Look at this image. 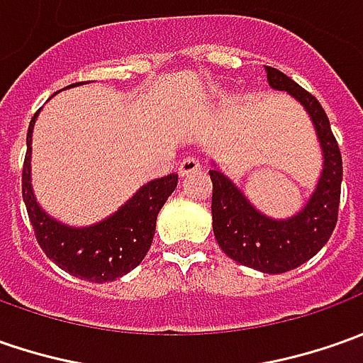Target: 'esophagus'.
<instances>
[{"instance_id":"esophagus-1","label":"esophagus","mask_w":363,"mask_h":363,"mask_svg":"<svg viewBox=\"0 0 363 363\" xmlns=\"http://www.w3.org/2000/svg\"><path fill=\"white\" fill-rule=\"evenodd\" d=\"M201 169H203V162L199 160V157L182 158L181 164H179V172H181L182 177H186L191 172H199Z\"/></svg>"}]
</instances>
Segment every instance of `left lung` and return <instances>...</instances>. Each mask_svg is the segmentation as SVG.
I'll return each mask as SVG.
<instances>
[{
  "instance_id": "obj_1",
  "label": "left lung",
  "mask_w": 363,
  "mask_h": 363,
  "mask_svg": "<svg viewBox=\"0 0 363 363\" xmlns=\"http://www.w3.org/2000/svg\"><path fill=\"white\" fill-rule=\"evenodd\" d=\"M267 80L275 90L295 96L315 124L323 148V172L318 191L294 219L273 220L257 213L219 170H208L213 182V231L225 255L245 267L263 273H285L299 267L330 241L337 223L342 194V152L330 126V118L318 98L277 68L265 66Z\"/></svg>"
}]
</instances>
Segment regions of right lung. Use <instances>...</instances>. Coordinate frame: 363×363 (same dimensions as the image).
Wrapping results in <instances>:
<instances>
[{"label": "right lung", "mask_w": 363, "mask_h": 363, "mask_svg": "<svg viewBox=\"0 0 363 363\" xmlns=\"http://www.w3.org/2000/svg\"><path fill=\"white\" fill-rule=\"evenodd\" d=\"M38 112L33 114L28 128V152L21 169V194L38 245L57 267L68 271L74 277L94 283L114 281L126 275L130 269L138 267L144 255L148 253L155 237L158 211L174 191L179 174L172 172L144 184L116 215L94 227H64L45 215L32 194L30 143Z\"/></svg>", "instance_id": "right-lung-1"}]
</instances>
